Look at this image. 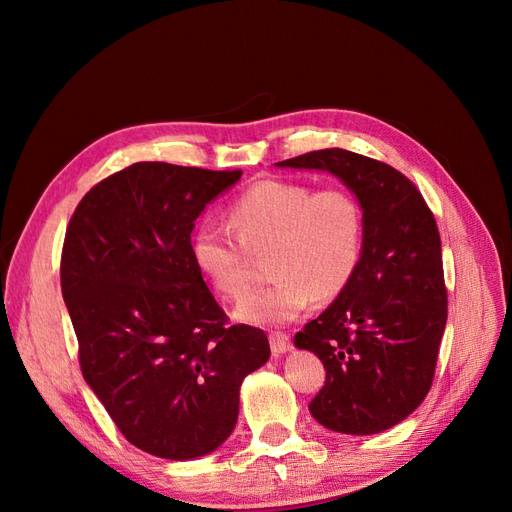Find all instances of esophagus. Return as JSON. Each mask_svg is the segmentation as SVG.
Returning <instances> with one entry per match:
<instances>
[{
	"label": "esophagus",
	"mask_w": 512,
	"mask_h": 512,
	"mask_svg": "<svg viewBox=\"0 0 512 512\" xmlns=\"http://www.w3.org/2000/svg\"><path fill=\"white\" fill-rule=\"evenodd\" d=\"M269 344H271L273 356H282V354H286L292 348L290 337L286 333H271L269 335Z\"/></svg>",
	"instance_id": "1"
}]
</instances>
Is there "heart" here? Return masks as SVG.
Masks as SVG:
<instances>
[{"instance_id": "obj_1", "label": "heart", "mask_w": 512, "mask_h": 512, "mask_svg": "<svg viewBox=\"0 0 512 512\" xmlns=\"http://www.w3.org/2000/svg\"><path fill=\"white\" fill-rule=\"evenodd\" d=\"M230 228L200 224L190 241L196 271L224 299H243L252 284V256H269L273 282L252 294L237 316L284 324L316 301L342 294L361 265L363 209L346 190L314 192L299 181L265 179L228 209Z\"/></svg>"}]
</instances>
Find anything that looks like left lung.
Here are the masks:
<instances>
[{
  "label": "left lung",
  "mask_w": 512,
  "mask_h": 512,
  "mask_svg": "<svg viewBox=\"0 0 512 512\" xmlns=\"http://www.w3.org/2000/svg\"><path fill=\"white\" fill-rule=\"evenodd\" d=\"M277 166L329 170L365 220L352 282L294 335L327 369L309 412L350 436L391 429L421 406L436 374L448 314L436 218L408 177L354 151H309Z\"/></svg>",
  "instance_id": "8db88e82"
}]
</instances>
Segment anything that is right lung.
Listing matches in <instances>:
<instances>
[{"label": "right lung", "mask_w": 512, "mask_h": 512, "mask_svg": "<svg viewBox=\"0 0 512 512\" xmlns=\"http://www.w3.org/2000/svg\"><path fill=\"white\" fill-rule=\"evenodd\" d=\"M241 170L136 162L91 188L61 252V294L85 382L130 444L162 459L213 453L235 429L265 331L226 324L194 267V222Z\"/></svg>", "instance_id": "right-lung-1"}]
</instances>
